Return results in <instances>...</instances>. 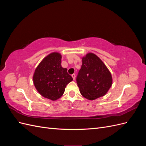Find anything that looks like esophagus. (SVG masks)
Listing matches in <instances>:
<instances>
[{"instance_id":"esophagus-1","label":"esophagus","mask_w":146,"mask_h":146,"mask_svg":"<svg viewBox=\"0 0 146 146\" xmlns=\"http://www.w3.org/2000/svg\"><path fill=\"white\" fill-rule=\"evenodd\" d=\"M72 78H73L74 80H75V79H76V74H73L72 75Z\"/></svg>"}]
</instances>
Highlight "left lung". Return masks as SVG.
<instances>
[{
  "mask_svg": "<svg viewBox=\"0 0 146 146\" xmlns=\"http://www.w3.org/2000/svg\"><path fill=\"white\" fill-rule=\"evenodd\" d=\"M76 82L81 94L92 100L107 93L112 85V77L99 57L90 53L82 58Z\"/></svg>",
  "mask_w": 146,
  "mask_h": 146,
  "instance_id": "8db88e82",
  "label": "left lung"
}]
</instances>
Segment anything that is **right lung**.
Returning <instances> with one entry per match:
<instances>
[{
	"mask_svg": "<svg viewBox=\"0 0 146 146\" xmlns=\"http://www.w3.org/2000/svg\"><path fill=\"white\" fill-rule=\"evenodd\" d=\"M61 55L54 52L43 59L33 75L35 88L43 97L52 100L60 98L73 78L61 66Z\"/></svg>",
	"mask_w": 146,
	"mask_h": 146,
	"instance_id": "right-lung-1",
	"label": "right lung"
}]
</instances>
